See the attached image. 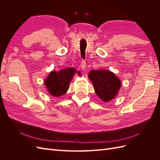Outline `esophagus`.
<instances>
[{
  "instance_id": "1",
  "label": "esophagus",
  "mask_w": 160,
  "mask_h": 160,
  "mask_svg": "<svg viewBox=\"0 0 160 160\" xmlns=\"http://www.w3.org/2000/svg\"><path fill=\"white\" fill-rule=\"evenodd\" d=\"M85 66H86L85 61L83 60V59H82V60H81V67L82 68V69H85Z\"/></svg>"
}]
</instances>
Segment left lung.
Instances as JSON below:
<instances>
[{
	"mask_svg": "<svg viewBox=\"0 0 160 160\" xmlns=\"http://www.w3.org/2000/svg\"><path fill=\"white\" fill-rule=\"evenodd\" d=\"M89 77L93 83L96 94L105 102L113 99L121 88L118 77L109 71H91Z\"/></svg>",
	"mask_w": 160,
	"mask_h": 160,
	"instance_id": "left-lung-1",
	"label": "left lung"
}]
</instances>
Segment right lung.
Here are the masks:
<instances>
[{
  "label": "right lung",
  "instance_id": "right-lung-1",
  "mask_svg": "<svg viewBox=\"0 0 160 160\" xmlns=\"http://www.w3.org/2000/svg\"><path fill=\"white\" fill-rule=\"evenodd\" d=\"M74 68H67L59 72L52 71L45 81V84L49 93L55 97L65 94L68 90L69 83L75 73ZM79 71L78 74H79Z\"/></svg>",
  "mask_w": 160,
  "mask_h": 160
}]
</instances>
